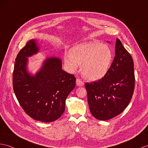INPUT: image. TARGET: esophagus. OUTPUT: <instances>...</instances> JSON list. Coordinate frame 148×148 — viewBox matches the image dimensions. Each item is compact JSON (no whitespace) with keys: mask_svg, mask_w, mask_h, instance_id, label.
<instances>
[{"mask_svg":"<svg viewBox=\"0 0 148 148\" xmlns=\"http://www.w3.org/2000/svg\"><path fill=\"white\" fill-rule=\"evenodd\" d=\"M76 84L78 86H84V82L82 81L80 79L77 78L76 80Z\"/></svg>","mask_w":148,"mask_h":148,"instance_id":"obj_1","label":"esophagus"}]
</instances>
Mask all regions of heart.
<instances>
[{
    "label": "heart",
    "mask_w": 148,
    "mask_h": 148,
    "mask_svg": "<svg viewBox=\"0 0 148 148\" xmlns=\"http://www.w3.org/2000/svg\"><path fill=\"white\" fill-rule=\"evenodd\" d=\"M112 59L110 47L99 42L92 41L73 47L70 54L66 53L64 61L71 71L80 64L83 76L89 80H97L105 76Z\"/></svg>",
    "instance_id": "obj_1"
}]
</instances>
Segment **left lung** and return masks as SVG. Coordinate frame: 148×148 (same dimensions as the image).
<instances>
[{
    "mask_svg": "<svg viewBox=\"0 0 148 148\" xmlns=\"http://www.w3.org/2000/svg\"><path fill=\"white\" fill-rule=\"evenodd\" d=\"M115 54L105 76L97 82L85 84L90 110L99 120H109L122 113L134 93V62L119 39Z\"/></svg>",
    "mask_w": 148,
    "mask_h": 148,
    "instance_id": "8db88e82",
    "label": "left lung"
}]
</instances>
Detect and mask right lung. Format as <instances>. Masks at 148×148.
Segmentation results:
<instances>
[{
	"mask_svg": "<svg viewBox=\"0 0 148 148\" xmlns=\"http://www.w3.org/2000/svg\"><path fill=\"white\" fill-rule=\"evenodd\" d=\"M36 39L20 50L13 71V89L16 98L29 116L44 122H53L65 110V100L75 86L73 75L62 70L58 58H47L35 76L28 73L27 57L39 51Z\"/></svg>",
	"mask_w": 148,
	"mask_h": 148,
	"instance_id": "right-lung-1",
	"label": "right lung"
}]
</instances>
